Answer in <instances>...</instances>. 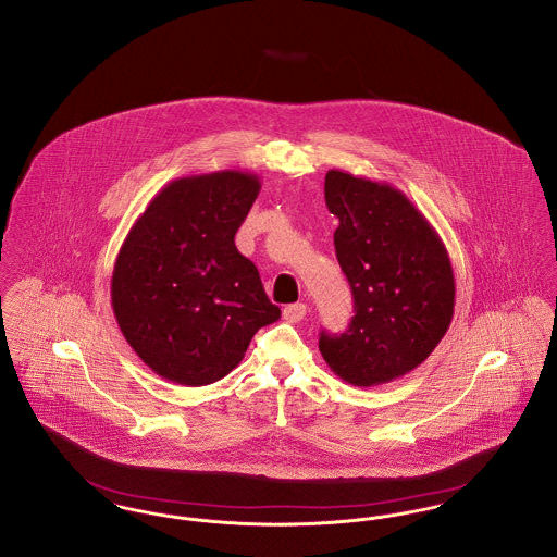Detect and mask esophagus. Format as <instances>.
Returning <instances> with one entry per match:
<instances>
[{
  "mask_svg": "<svg viewBox=\"0 0 557 557\" xmlns=\"http://www.w3.org/2000/svg\"><path fill=\"white\" fill-rule=\"evenodd\" d=\"M305 315H307V305L305 302H295V305L284 307V320L290 322V324L302 322Z\"/></svg>",
  "mask_w": 557,
  "mask_h": 557,
  "instance_id": "1",
  "label": "esophagus"
}]
</instances>
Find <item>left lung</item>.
<instances>
[{"label": "left lung", "instance_id": "8db88e82", "mask_svg": "<svg viewBox=\"0 0 557 557\" xmlns=\"http://www.w3.org/2000/svg\"><path fill=\"white\" fill-rule=\"evenodd\" d=\"M327 210L338 219L336 259L354 293L351 324L320 334L330 370L374 387L421 366L455 313L448 250L414 203L387 183L327 170Z\"/></svg>", "mask_w": 557, "mask_h": 557}]
</instances>
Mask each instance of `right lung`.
Instances as JSON below:
<instances>
[{
    "label": "right lung",
    "instance_id": "obj_1",
    "mask_svg": "<svg viewBox=\"0 0 557 557\" xmlns=\"http://www.w3.org/2000/svg\"><path fill=\"white\" fill-rule=\"evenodd\" d=\"M259 191V176L242 170L176 178L120 248L111 277L117 326L165 381H221L244 360L257 330L282 315L233 242Z\"/></svg>",
    "mask_w": 557,
    "mask_h": 557
}]
</instances>
